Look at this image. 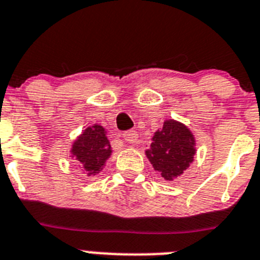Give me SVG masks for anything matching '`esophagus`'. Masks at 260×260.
I'll list each match as a JSON object with an SVG mask.
<instances>
[{
	"mask_svg": "<svg viewBox=\"0 0 260 260\" xmlns=\"http://www.w3.org/2000/svg\"><path fill=\"white\" fill-rule=\"evenodd\" d=\"M123 137L126 143H136L139 136H137L136 131H126V132H124Z\"/></svg>",
	"mask_w": 260,
	"mask_h": 260,
	"instance_id": "1",
	"label": "esophagus"
}]
</instances>
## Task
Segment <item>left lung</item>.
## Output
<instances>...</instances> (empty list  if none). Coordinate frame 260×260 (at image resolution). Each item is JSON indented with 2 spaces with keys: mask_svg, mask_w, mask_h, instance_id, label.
<instances>
[{
  "mask_svg": "<svg viewBox=\"0 0 260 260\" xmlns=\"http://www.w3.org/2000/svg\"><path fill=\"white\" fill-rule=\"evenodd\" d=\"M194 137L184 124L167 120L160 131L154 132L147 149V157L161 177L172 181L186 171L196 154Z\"/></svg>",
  "mask_w": 260,
  "mask_h": 260,
  "instance_id": "8db88e82",
  "label": "left lung"
}]
</instances>
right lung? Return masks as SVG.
<instances>
[{
  "instance_id": "add662e5",
  "label": "right lung",
  "mask_w": 260,
  "mask_h": 260,
  "mask_svg": "<svg viewBox=\"0 0 260 260\" xmlns=\"http://www.w3.org/2000/svg\"><path fill=\"white\" fill-rule=\"evenodd\" d=\"M71 152L79 162V168L89 176L99 173L112 150L103 126L92 125L78 137Z\"/></svg>"
}]
</instances>
